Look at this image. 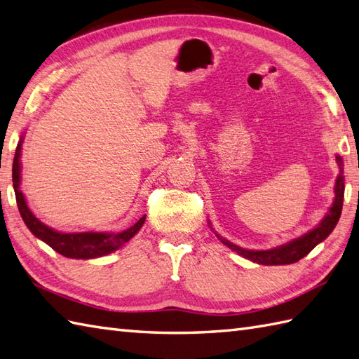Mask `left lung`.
Segmentation results:
<instances>
[{
  "label": "left lung",
  "instance_id": "left-lung-1",
  "mask_svg": "<svg viewBox=\"0 0 359 359\" xmlns=\"http://www.w3.org/2000/svg\"><path fill=\"white\" fill-rule=\"evenodd\" d=\"M337 163L339 165L341 173L335 186V201H333V205L330 207V212L327 213V217H325L321 221V224L316 229H313L312 232H309L307 235L298 238V240H294L289 244L281 245L278 247V249H272V250H245L224 240V238L218 236L222 241V244H226L229 249L240 253L241 257L250 259L253 262H258V264H262V266L292 264V262H297L301 258H304L310 250H313V247L316 244L324 241L325 238L332 233V230L335 229L337 222L341 217L342 200H344V178H342V159L339 156H337Z\"/></svg>",
  "mask_w": 359,
  "mask_h": 359
}]
</instances>
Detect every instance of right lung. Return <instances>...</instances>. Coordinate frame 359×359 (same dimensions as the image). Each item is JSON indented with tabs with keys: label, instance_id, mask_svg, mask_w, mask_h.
Masks as SVG:
<instances>
[{
	"label": "right lung",
	"instance_id": "right-lung-1",
	"mask_svg": "<svg viewBox=\"0 0 359 359\" xmlns=\"http://www.w3.org/2000/svg\"><path fill=\"white\" fill-rule=\"evenodd\" d=\"M21 142L15 150L13 167H12V181L15 189V196H17L18 210L22 217V221L26 222L29 230L39 240H43L46 244H49L55 252L66 258H76V259H89L98 258L102 255L115 252L123 244L130 240L132 236L138 233V230L142 227L146 221V215L140 218L135 224L119 233H101V232H84V233H61L50 227L44 226L41 221L35 218V215L29 210L26 200L20 190V156H21Z\"/></svg>",
	"mask_w": 359,
	"mask_h": 359
}]
</instances>
